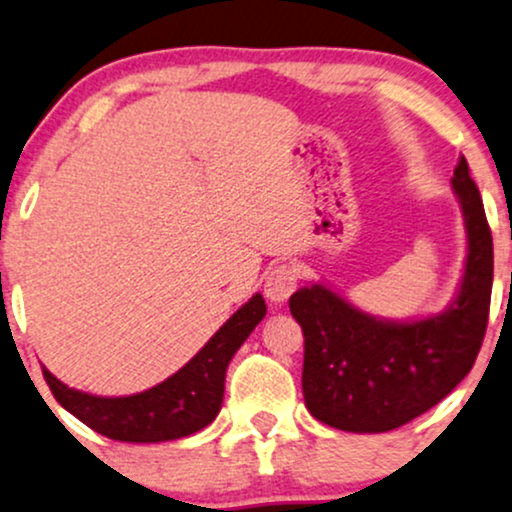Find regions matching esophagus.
Returning <instances> with one entry per match:
<instances>
[{"mask_svg": "<svg viewBox=\"0 0 512 512\" xmlns=\"http://www.w3.org/2000/svg\"><path fill=\"white\" fill-rule=\"evenodd\" d=\"M297 278H300V274L290 264H281V267L271 269L267 278H264V295H267V300L274 304L286 302L295 293Z\"/></svg>", "mask_w": 512, "mask_h": 512, "instance_id": "obj_1", "label": "esophagus"}]
</instances>
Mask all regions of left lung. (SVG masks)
Listing matches in <instances>:
<instances>
[{"mask_svg":"<svg viewBox=\"0 0 512 512\" xmlns=\"http://www.w3.org/2000/svg\"><path fill=\"white\" fill-rule=\"evenodd\" d=\"M454 193L468 231V260L449 309L430 319H375L323 283L290 297L304 333L302 394L309 413L345 432H387L430 411L475 364L489 321L494 243L468 160Z\"/></svg>","mask_w":512,"mask_h":512,"instance_id":"8db88e82","label":"left lung"}]
</instances>
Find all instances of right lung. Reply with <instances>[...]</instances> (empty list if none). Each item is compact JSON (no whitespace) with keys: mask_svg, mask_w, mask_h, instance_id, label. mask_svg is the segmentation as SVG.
<instances>
[{"mask_svg":"<svg viewBox=\"0 0 512 512\" xmlns=\"http://www.w3.org/2000/svg\"><path fill=\"white\" fill-rule=\"evenodd\" d=\"M264 314L267 304L257 293L189 364L160 385L132 397H96L63 385L47 368H42V373L58 404L103 437L134 444L189 437L217 418L224 399L226 366Z\"/></svg>","mask_w":512,"mask_h":512,"instance_id":"obj_1","label":"right lung"}]
</instances>
